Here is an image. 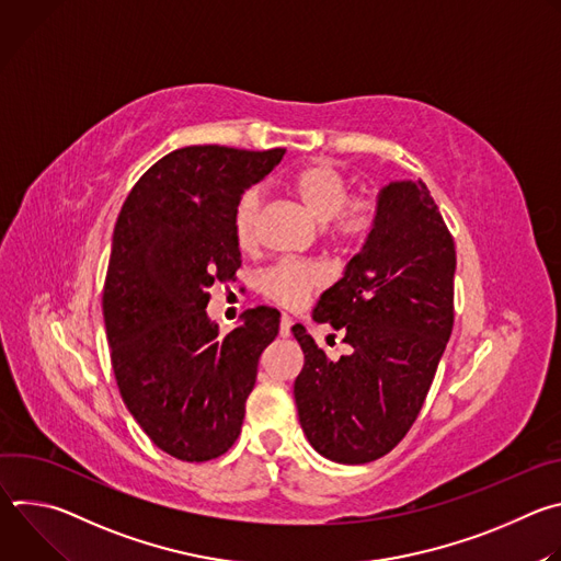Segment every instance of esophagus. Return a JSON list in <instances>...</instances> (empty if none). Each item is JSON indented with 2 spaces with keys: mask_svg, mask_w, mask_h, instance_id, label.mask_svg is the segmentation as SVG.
<instances>
[{
  "mask_svg": "<svg viewBox=\"0 0 561 561\" xmlns=\"http://www.w3.org/2000/svg\"><path fill=\"white\" fill-rule=\"evenodd\" d=\"M290 327H293L290 317H288V314H282V319H279V335H282V337H288V335H290Z\"/></svg>",
  "mask_w": 561,
  "mask_h": 561,
  "instance_id": "esophagus-1",
  "label": "esophagus"
}]
</instances>
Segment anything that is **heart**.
<instances>
[{
	"label": "heart",
	"instance_id": "heart-1",
	"mask_svg": "<svg viewBox=\"0 0 561 561\" xmlns=\"http://www.w3.org/2000/svg\"><path fill=\"white\" fill-rule=\"evenodd\" d=\"M290 188L306 208V213L319 226H327L329 221H333L335 232L346 239H362L373 226V202L366 197L348 199V178L331 162H317L301 169L293 178ZM260 208V188H249L237 202L232 228L237 244L242 249L255 244ZM324 284L327 271L319 264L306 262H282L260 277L262 293L288 308L304 306L308 295L317 288H322Z\"/></svg>",
	"mask_w": 561,
	"mask_h": 561
}]
</instances>
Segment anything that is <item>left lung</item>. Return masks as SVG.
I'll return each instance as SVG.
<instances>
[{"mask_svg":"<svg viewBox=\"0 0 561 561\" xmlns=\"http://www.w3.org/2000/svg\"><path fill=\"white\" fill-rule=\"evenodd\" d=\"M455 244L424 182H388L362 251L319 297L312 319L344 333L329 359L301 324L295 379L310 446L337 463L390 453L417 420L453 331Z\"/></svg>","mask_w":561,"mask_h":561,"instance_id":"1","label":"left lung"}]
</instances>
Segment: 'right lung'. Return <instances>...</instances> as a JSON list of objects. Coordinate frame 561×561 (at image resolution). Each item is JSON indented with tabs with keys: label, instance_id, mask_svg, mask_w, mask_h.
<instances>
[{
	"label": "right lung",
	"instance_id": "1",
	"mask_svg": "<svg viewBox=\"0 0 561 561\" xmlns=\"http://www.w3.org/2000/svg\"><path fill=\"white\" fill-rule=\"evenodd\" d=\"M284 152L173 150L139 178L115 224L104 284L115 379L141 431L182 461H208L234 444L260 355L279 331V312L260 306L219 335L206 306L208 288L242 266L239 197Z\"/></svg>",
	"mask_w": 561,
	"mask_h": 561
}]
</instances>
